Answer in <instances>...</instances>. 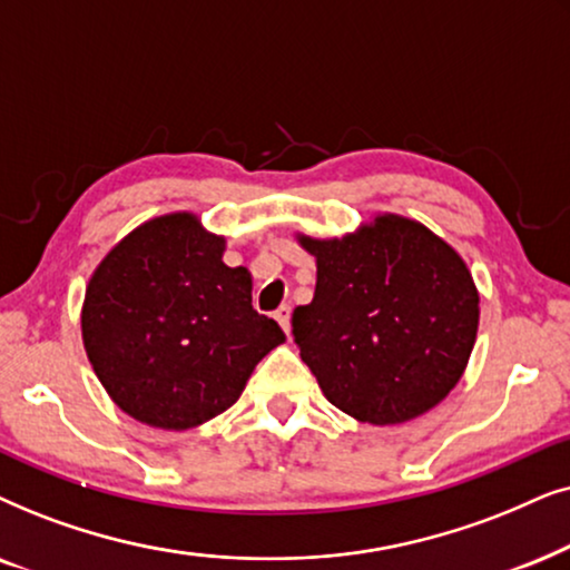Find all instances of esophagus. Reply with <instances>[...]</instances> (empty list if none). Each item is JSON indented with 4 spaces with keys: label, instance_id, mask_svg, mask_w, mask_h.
Listing matches in <instances>:
<instances>
[{
    "label": "esophagus",
    "instance_id": "34e87169",
    "mask_svg": "<svg viewBox=\"0 0 570 570\" xmlns=\"http://www.w3.org/2000/svg\"><path fill=\"white\" fill-rule=\"evenodd\" d=\"M273 317H276L281 328H284V333L292 331V307L289 305H281L276 313H273Z\"/></svg>",
    "mask_w": 570,
    "mask_h": 570
}]
</instances>
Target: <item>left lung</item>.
<instances>
[{"mask_svg": "<svg viewBox=\"0 0 570 570\" xmlns=\"http://www.w3.org/2000/svg\"><path fill=\"white\" fill-rule=\"evenodd\" d=\"M297 242L315 257L317 284L313 302L294 309L292 333L333 406L385 428L456 389L476 341L480 292L449 242L399 214Z\"/></svg>", "mask_w": 570, "mask_h": 570, "instance_id": "obj_1", "label": "left lung"}]
</instances>
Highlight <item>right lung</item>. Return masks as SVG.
<instances>
[{
  "label": "right lung",
  "instance_id": "1",
  "mask_svg": "<svg viewBox=\"0 0 570 570\" xmlns=\"http://www.w3.org/2000/svg\"><path fill=\"white\" fill-rule=\"evenodd\" d=\"M226 237L189 210L140 224L96 265L80 328L90 367L121 412L193 430L242 396L286 336L253 309V276L224 263Z\"/></svg>",
  "mask_w": 570,
  "mask_h": 570
}]
</instances>
